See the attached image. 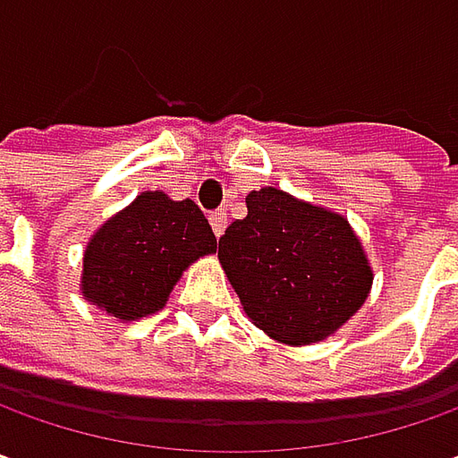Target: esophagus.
I'll return each mask as SVG.
<instances>
[{"label":"esophagus","instance_id":"1","mask_svg":"<svg viewBox=\"0 0 458 458\" xmlns=\"http://www.w3.org/2000/svg\"><path fill=\"white\" fill-rule=\"evenodd\" d=\"M210 225H213V233L220 238L223 233H225V225H228V215H225V210H215V213H210Z\"/></svg>","mask_w":458,"mask_h":458}]
</instances>
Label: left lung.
<instances>
[{
	"mask_svg": "<svg viewBox=\"0 0 458 458\" xmlns=\"http://www.w3.org/2000/svg\"><path fill=\"white\" fill-rule=\"evenodd\" d=\"M245 208L217 248L245 317L292 347L332 337L365 304L375 276L347 217L278 187L248 192Z\"/></svg>",
	"mask_w": 458,
	"mask_h": 458,
	"instance_id": "1",
	"label": "left lung"
}]
</instances>
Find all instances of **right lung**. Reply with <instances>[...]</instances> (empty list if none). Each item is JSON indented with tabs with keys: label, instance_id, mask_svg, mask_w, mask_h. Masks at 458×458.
Returning a JSON list of instances; mask_svg holds the SVG:
<instances>
[{
	"label": "right lung",
	"instance_id": "1",
	"mask_svg": "<svg viewBox=\"0 0 458 458\" xmlns=\"http://www.w3.org/2000/svg\"><path fill=\"white\" fill-rule=\"evenodd\" d=\"M215 250L217 238L192 199L147 190L90 235L81 293L108 317L136 322L165 309L182 274Z\"/></svg>",
	"mask_w": 458,
	"mask_h": 458
}]
</instances>
